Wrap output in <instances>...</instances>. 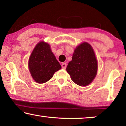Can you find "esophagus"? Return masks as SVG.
Listing matches in <instances>:
<instances>
[{
  "mask_svg": "<svg viewBox=\"0 0 126 126\" xmlns=\"http://www.w3.org/2000/svg\"><path fill=\"white\" fill-rule=\"evenodd\" d=\"M61 66H62V68L63 69H66V64L65 63H63L61 64Z\"/></svg>",
  "mask_w": 126,
  "mask_h": 126,
  "instance_id": "34e87169",
  "label": "esophagus"
}]
</instances>
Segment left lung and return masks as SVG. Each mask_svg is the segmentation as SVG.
<instances>
[{"label":"left lung","instance_id":"8db88e82","mask_svg":"<svg viewBox=\"0 0 126 126\" xmlns=\"http://www.w3.org/2000/svg\"><path fill=\"white\" fill-rule=\"evenodd\" d=\"M97 69V60L93 47L84 42L76 47L72 61L66 67V71L75 83L85 87L95 78Z\"/></svg>","mask_w":126,"mask_h":126}]
</instances>
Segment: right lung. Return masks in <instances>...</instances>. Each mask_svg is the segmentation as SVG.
<instances>
[{"label": "right lung", "mask_w": 126, "mask_h": 126, "mask_svg": "<svg viewBox=\"0 0 126 126\" xmlns=\"http://www.w3.org/2000/svg\"><path fill=\"white\" fill-rule=\"evenodd\" d=\"M31 76L37 83L43 84L52 78L61 66L51 51L50 46L44 41L36 45L29 59Z\"/></svg>", "instance_id": "add662e5"}]
</instances>
